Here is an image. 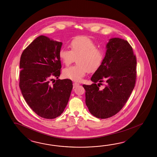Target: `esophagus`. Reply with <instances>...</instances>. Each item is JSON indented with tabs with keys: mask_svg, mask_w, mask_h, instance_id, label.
<instances>
[{
	"mask_svg": "<svg viewBox=\"0 0 157 157\" xmlns=\"http://www.w3.org/2000/svg\"><path fill=\"white\" fill-rule=\"evenodd\" d=\"M79 85V84L78 83H76V82H74L73 83V87L75 88V87H76L77 86Z\"/></svg>",
	"mask_w": 157,
	"mask_h": 157,
	"instance_id": "1",
	"label": "esophagus"
}]
</instances>
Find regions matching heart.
<instances>
[{"mask_svg":"<svg viewBox=\"0 0 157 157\" xmlns=\"http://www.w3.org/2000/svg\"><path fill=\"white\" fill-rule=\"evenodd\" d=\"M71 50L62 48L59 51V57L65 65L74 62L75 57L78 65L66 68L63 71L65 78L75 82H80L87 72L97 71L102 64L104 52L98 48L94 41L86 36H78L70 43Z\"/></svg>","mask_w":157,"mask_h":157,"instance_id":"obj_1","label":"heart"}]
</instances>
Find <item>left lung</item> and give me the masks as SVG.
<instances>
[{
	"label": "left lung",
	"mask_w": 157,
	"mask_h": 157,
	"mask_svg": "<svg viewBox=\"0 0 157 157\" xmlns=\"http://www.w3.org/2000/svg\"><path fill=\"white\" fill-rule=\"evenodd\" d=\"M106 51L100 68L91 78L93 83L83 85L86 105L91 114L107 119L123 108L133 90L136 76V59L132 48L127 40H109ZM102 82L106 86L99 87Z\"/></svg>",
	"instance_id": "obj_1"
}]
</instances>
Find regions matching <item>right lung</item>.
<instances>
[{"label": "right lung", "mask_w": 157, "mask_h": 157, "mask_svg": "<svg viewBox=\"0 0 157 157\" xmlns=\"http://www.w3.org/2000/svg\"><path fill=\"white\" fill-rule=\"evenodd\" d=\"M63 43L40 36L22 53L19 87L30 108L45 119H55L64 112L72 89L70 79L50 81L60 75L59 51Z\"/></svg>", "instance_id": "1"}]
</instances>
